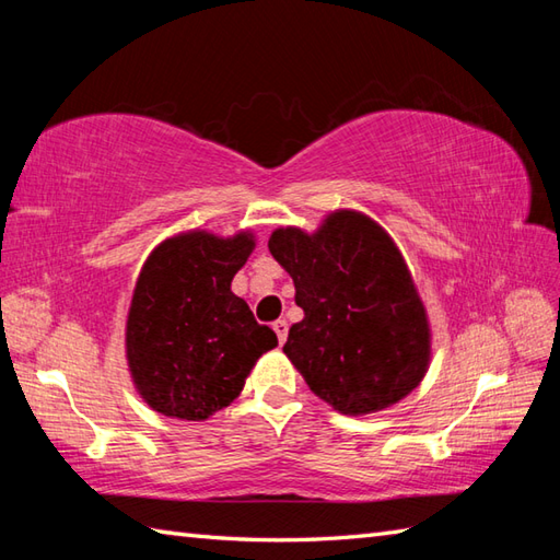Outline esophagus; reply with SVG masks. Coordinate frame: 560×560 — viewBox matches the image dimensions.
<instances>
[{
    "label": "esophagus",
    "mask_w": 560,
    "mask_h": 560,
    "mask_svg": "<svg viewBox=\"0 0 560 560\" xmlns=\"http://www.w3.org/2000/svg\"><path fill=\"white\" fill-rule=\"evenodd\" d=\"M271 327H273V331H277L279 343L287 341V337H289V323H287V319H277V323H273Z\"/></svg>",
    "instance_id": "34e87169"
}]
</instances>
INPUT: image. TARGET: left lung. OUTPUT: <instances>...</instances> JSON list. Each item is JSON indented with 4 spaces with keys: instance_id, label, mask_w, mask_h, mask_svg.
Listing matches in <instances>:
<instances>
[{
    "instance_id": "obj_1",
    "label": "left lung",
    "mask_w": 560,
    "mask_h": 560,
    "mask_svg": "<svg viewBox=\"0 0 560 560\" xmlns=\"http://www.w3.org/2000/svg\"><path fill=\"white\" fill-rule=\"evenodd\" d=\"M269 253L291 273L305 317L283 353L341 413L387 409L419 387L431 361L425 307L395 241L365 213H329L311 235L279 229Z\"/></svg>"
}]
</instances>
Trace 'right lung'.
Here are the masks:
<instances>
[{"mask_svg": "<svg viewBox=\"0 0 560 560\" xmlns=\"http://www.w3.org/2000/svg\"><path fill=\"white\" fill-rule=\"evenodd\" d=\"M255 241L189 231L163 241L141 267L127 315V363L137 392L171 419L205 421L241 395L277 335L231 291Z\"/></svg>", "mask_w": 560, "mask_h": 560, "instance_id": "obj_1", "label": "right lung"}]
</instances>
